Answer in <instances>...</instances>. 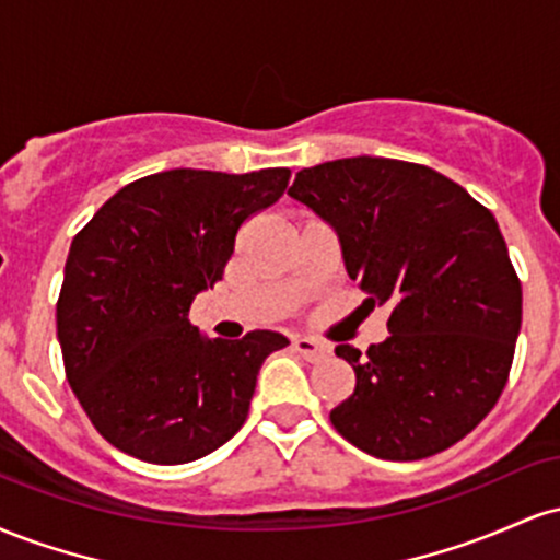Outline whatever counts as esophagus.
Listing matches in <instances>:
<instances>
[{
  "mask_svg": "<svg viewBox=\"0 0 560 560\" xmlns=\"http://www.w3.org/2000/svg\"><path fill=\"white\" fill-rule=\"evenodd\" d=\"M292 347L300 352L302 358H305V361H311V363L324 361V358L331 352L329 345L318 342V339H311V337H294Z\"/></svg>",
  "mask_w": 560,
  "mask_h": 560,
  "instance_id": "34e87169",
  "label": "esophagus"
}]
</instances>
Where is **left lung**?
Instances as JSON below:
<instances>
[{"label": "left lung", "instance_id": "left-lung-1", "mask_svg": "<svg viewBox=\"0 0 560 560\" xmlns=\"http://www.w3.org/2000/svg\"><path fill=\"white\" fill-rule=\"evenodd\" d=\"M287 195L334 229L371 305L392 307L384 342L334 350L355 371L334 429L382 460L464 440L498 402L522 329V284L494 215L427 165L371 155L302 168Z\"/></svg>", "mask_w": 560, "mask_h": 560}]
</instances>
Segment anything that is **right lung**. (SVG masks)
Returning a JSON list of instances; mask_svg holds the SVG:
<instances>
[{"instance_id":"right-lung-1","label":"right lung","mask_w":560,"mask_h":560,"mask_svg":"<svg viewBox=\"0 0 560 560\" xmlns=\"http://www.w3.org/2000/svg\"><path fill=\"white\" fill-rule=\"evenodd\" d=\"M289 168H173L124 186L70 244L57 300L66 374L96 432L133 458L189 464L242 429L279 331L210 339L189 324L236 231L284 195Z\"/></svg>"}]
</instances>
